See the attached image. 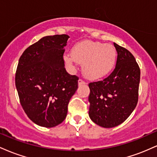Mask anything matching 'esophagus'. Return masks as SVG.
Returning a JSON list of instances; mask_svg holds the SVG:
<instances>
[{
    "instance_id": "34e87169",
    "label": "esophagus",
    "mask_w": 157,
    "mask_h": 157,
    "mask_svg": "<svg viewBox=\"0 0 157 157\" xmlns=\"http://www.w3.org/2000/svg\"><path fill=\"white\" fill-rule=\"evenodd\" d=\"M86 84V82H85L84 80H82V79H80V80H78V85L79 86H81V85H85Z\"/></svg>"
}]
</instances>
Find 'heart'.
Wrapping results in <instances>:
<instances>
[{
	"label": "heart",
	"instance_id": "1",
	"mask_svg": "<svg viewBox=\"0 0 157 157\" xmlns=\"http://www.w3.org/2000/svg\"><path fill=\"white\" fill-rule=\"evenodd\" d=\"M63 60L71 67L77 62L82 63L85 76L96 80L112 71L116 64L117 52L110 44L86 40L75 44L71 53L64 55Z\"/></svg>",
	"mask_w": 157,
	"mask_h": 157
}]
</instances>
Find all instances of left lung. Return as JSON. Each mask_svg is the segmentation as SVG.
I'll return each mask as SVG.
<instances>
[{
	"mask_svg": "<svg viewBox=\"0 0 157 157\" xmlns=\"http://www.w3.org/2000/svg\"><path fill=\"white\" fill-rule=\"evenodd\" d=\"M117 52L116 66L102 81L89 84V115L97 125L113 128L122 123L138 102L140 69L128 50L113 43Z\"/></svg>",
	"mask_w": 157,
	"mask_h": 157,
	"instance_id": "left-lung-1",
	"label": "left lung"
}]
</instances>
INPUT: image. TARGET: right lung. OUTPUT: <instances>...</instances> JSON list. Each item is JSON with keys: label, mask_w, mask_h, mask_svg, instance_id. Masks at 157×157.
I'll return each mask as SVG.
<instances>
[{"label": "right lung", "mask_w": 157, "mask_h": 157, "mask_svg": "<svg viewBox=\"0 0 157 157\" xmlns=\"http://www.w3.org/2000/svg\"><path fill=\"white\" fill-rule=\"evenodd\" d=\"M69 36H46L31 45L19 59L15 86L28 117L52 128L66 119L68 104L78 88V77L65 68L64 47Z\"/></svg>", "instance_id": "obj_1"}]
</instances>
